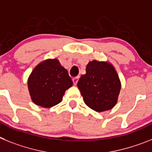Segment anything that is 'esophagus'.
<instances>
[{
    "mask_svg": "<svg viewBox=\"0 0 152 152\" xmlns=\"http://www.w3.org/2000/svg\"><path fill=\"white\" fill-rule=\"evenodd\" d=\"M79 76H76V77H74V78H72V82H73V84L74 85H76L78 83V80H79Z\"/></svg>",
    "mask_w": 152,
    "mask_h": 152,
    "instance_id": "1",
    "label": "esophagus"
}]
</instances>
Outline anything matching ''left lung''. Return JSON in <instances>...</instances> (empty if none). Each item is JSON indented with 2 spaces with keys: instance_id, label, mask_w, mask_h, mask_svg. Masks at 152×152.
I'll use <instances>...</instances> for the list:
<instances>
[{
  "instance_id": "8db88e82",
  "label": "left lung",
  "mask_w": 152,
  "mask_h": 152,
  "mask_svg": "<svg viewBox=\"0 0 152 152\" xmlns=\"http://www.w3.org/2000/svg\"><path fill=\"white\" fill-rule=\"evenodd\" d=\"M86 72L77 83L85 103L99 113L113 109L121 89L119 78L113 65L92 60L88 63Z\"/></svg>"
}]
</instances>
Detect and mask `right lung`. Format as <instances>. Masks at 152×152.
Wrapping results in <instances>:
<instances>
[{"mask_svg":"<svg viewBox=\"0 0 152 152\" xmlns=\"http://www.w3.org/2000/svg\"><path fill=\"white\" fill-rule=\"evenodd\" d=\"M28 89L36 105L50 108L60 103L72 81L56 59L47 60L37 66L29 76Z\"/></svg>","mask_w":152,"mask_h":152,"instance_id":"1","label":"right lung"}]
</instances>
